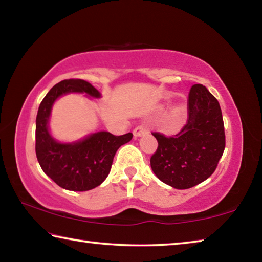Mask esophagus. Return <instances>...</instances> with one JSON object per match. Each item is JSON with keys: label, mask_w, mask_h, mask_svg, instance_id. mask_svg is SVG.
I'll use <instances>...</instances> for the list:
<instances>
[{"label": "esophagus", "mask_w": 262, "mask_h": 262, "mask_svg": "<svg viewBox=\"0 0 262 262\" xmlns=\"http://www.w3.org/2000/svg\"><path fill=\"white\" fill-rule=\"evenodd\" d=\"M145 134H148V130L145 129L144 127H142V126L136 127L135 129L133 130V135H134L135 139H136V137H141V136H143V135H145Z\"/></svg>", "instance_id": "1"}]
</instances>
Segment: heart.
<instances>
[{"label": "heart", "mask_w": 262, "mask_h": 262, "mask_svg": "<svg viewBox=\"0 0 262 262\" xmlns=\"http://www.w3.org/2000/svg\"><path fill=\"white\" fill-rule=\"evenodd\" d=\"M186 112H187V105H186L185 103H177L176 105L172 106L170 112H168L167 118L170 119V120L173 119V120L176 121V126L168 132L174 133L179 129L180 125L183 123L184 119L186 117Z\"/></svg>", "instance_id": "b5f03b06"}]
</instances>
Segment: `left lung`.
<instances>
[{
  "label": "left lung",
  "instance_id": "obj_1",
  "mask_svg": "<svg viewBox=\"0 0 262 262\" xmlns=\"http://www.w3.org/2000/svg\"><path fill=\"white\" fill-rule=\"evenodd\" d=\"M152 135L158 148L150 165L157 178L177 189L194 187L214 173L224 151V123L219 101L202 84H194L183 129L173 137Z\"/></svg>",
  "mask_w": 262,
  "mask_h": 262
}]
</instances>
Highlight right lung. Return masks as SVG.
<instances>
[{
	"label": "right lung",
	"mask_w": 262,
	"mask_h": 262,
	"mask_svg": "<svg viewBox=\"0 0 262 262\" xmlns=\"http://www.w3.org/2000/svg\"><path fill=\"white\" fill-rule=\"evenodd\" d=\"M69 94L100 98L101 94L83 79H64L55 84L42 99L35 119V154L46 176L60 187L84 192L107 178L117 150L133 137L132 133L114 136L108 132L91 133L73 142H60L50 129L55 101Z\"/></svg>",
	"instance_id": "right-lung-1"
}]
</instances>
